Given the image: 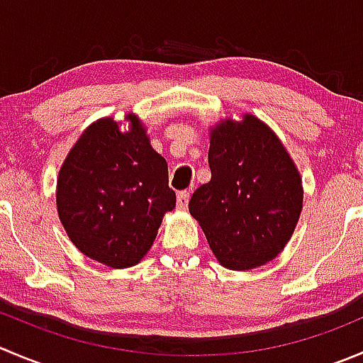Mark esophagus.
<instances>
[{"instance_id": "34e87169", "label": "esophagus", "mask_w": 363, "mask_h": 363, "mask_svg": "<svg viewBox=\"0 0 363 363\" xmlns=\"http://www.w3.org/2000/svg\"><path fill=\"white\" fill-rule=\"evenodd\" d=\"M189 203V193L188 191H179L177 193V209L186 211Z\"/></svg>"}]
</instances>
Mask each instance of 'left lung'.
<instances>
[{
	"label": "left lung",
	"instance_id": "8db88e82",
	"mask_svg": "<svg viewBox=\"0 0 363 363\" xmlns=\"http://www.w3.org/2000/svg\"><path fill=\"white\" fill-rule=\"evenodd\" d=\"M211 181L189 200L211 250L228 269L275 259L293 235L303 189L293 160L259 118L221 122L211 135Z\"/></svg>",
	"mask_w": 363,
	"mask_h": 363
}]
</instances>
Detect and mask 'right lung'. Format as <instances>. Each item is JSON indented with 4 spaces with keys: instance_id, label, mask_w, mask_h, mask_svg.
<instances>
[{
    "instance_id": "1",
    "label": "right lung",
    "mask_w": 363,
    "mask_h": 363,
    "mask_svg": "<svg viewBox=\"0 0 363 363\" xmlns=\"http://www.w3.org/2000/svg\"><path fill=\"white\" fill-rule=\"evenodd\" d=\"M131 131L103 118L81 135L60 170L56 206L70 241L110 267L135 266L175 207L168 164L129 115Z\"/></svg>"
}]
</instances>
